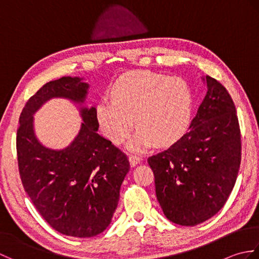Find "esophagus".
<instances>
[{
  "instance_id": "obj_1",
  "label": "esophagus",
  "mask_w": 259,
  "mask_h": 259,
  "mask_svg": "<svg viewBox=\"0 0 259 259\" xmlns=\"http://www.w3.org/2000/svg\"><path fill=\"white\" fill-rule=\"evenodd\" d=\"M140 160H141V157H139V156H136V155H130L129 156V161H130V164L133 167L137 166V164L140 162Z\"/></svg>"
}]
</instances>
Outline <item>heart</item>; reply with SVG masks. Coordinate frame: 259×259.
<instances>
[{
    "instance_id": "obj_1",
    "label": "heart",
    "mask_w": 259,
    "mask_h": 259,
    "mask_svg": "<svg viewBox=\"0 0 259 259\" xmlns=\"http://www.w3.org/2000/svg\"><path fill=\"white\" fill-rule=\"evenodd\" d=\"M112 100L98 103V121L103 134L120 144L130 134L136 118L139 131L129 142L131 149L171 145L189 124L191 92L187 82L177 76L150 71L128 73L114 84Z\"/></svg>"
}]
</instances>
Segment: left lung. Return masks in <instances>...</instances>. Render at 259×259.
I'll return each instance as SVG.
<instances>
[{
  "instance_id": "1",
  "label": "left lung",
  "mask_w": 259,
  "mask_h": 259,
  "mask_svg": "<svg viewBox=\"0 0 259 259\" xmlns=\"http://www.w3.org/2000/svg\"><path fill=\"white\" fill-rule=\"evenodd\" d=\"M207 95L189 130L168 149L148 158L157 199L170 222L196 226L226 203L241 161V136L232 97L206 76Z\"/></svg>"
}]
</instances>
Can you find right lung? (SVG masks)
I'll return each instance as SVG.
<instances>
[{"instance_id":"add662e5","label":"right lung","mask_w":259,"mask_h":259,"mask_svg":"<svg viewBox=\"0 0 259 259\" xmlns=\"http://www.w3.org/2000/svg\"><path fill=\"white\" fill-rule=\"evenodd\" d=\"M88 88L71 76L48 82L25 103L16 134L19 172L27 196L53 229L80 238L93 237L109 226L130 169L128 157L97 133L96 108L81 110L84 122L63 150L48 149L37 141L33 113L56 97L83 102Z\"/></svg>"}]
</instances>
